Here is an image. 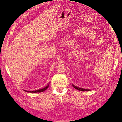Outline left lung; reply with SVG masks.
I'll use <instances>...</instances> for the list:
<instances>
[{
    "label": "left lung",
    "mask_w": 122,
    "mask_h": 122,
    "mask_svg": "<svg viewBox=\"0 0 122 122\" xmlns=\"http://www.w3.org/2000/svg\"><path fill=\"white\" fill-rule=\"evenodd\" d=\"M72 86H73L75 89L79 90V91H90V90L89 89H83V88H80V87H77L76 86H75V85H74L73 84H72Z\"/></svg>",
    "instance_id": "left-lung-1"
}]
</instances>
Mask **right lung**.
I'll use <instances>...</instances> for the list:
<instances>
[{
    "label": "right lung",
    "mask_w": 122,
    "mask_h": 122,
    "mask_svg": "<svg viewBox=\"0 0 122 122\" xmlns=\"http://www.w3.org/2000/svg\"><path fill=\"white\" fill-rule=\"evenodd\" d=\"M49 85L48 84L47 86H46L45 87L43 88V89H40V90H36V91H25V92H30V93H37V92H43L45 91V90H46V89H48V87H49Z\"/></svg>",
    "instance_id": "add662e5"
}]
</instances>
